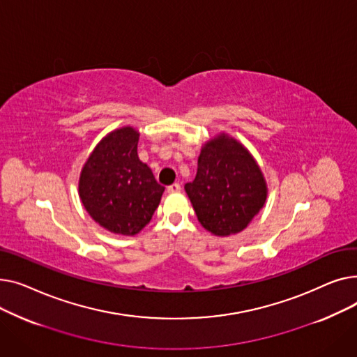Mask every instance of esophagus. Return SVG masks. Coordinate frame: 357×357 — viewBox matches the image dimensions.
I'll list each match as a JSON object with an SVG mask.
<instances>
[{
  "mask_svg": "<svg viewBox=\"0 0 357 357\" xmlns=\"http://www.w3.org/2000/svg\"><path fill=\"white\" fill-rule=\"evenodd\" d=\"M181 191V185L179 183H172L167 186V192L169 194H175V192H179Z\"/></svg>",
  "mask_w": 357,
  "mask_h": 357,
  "instance_id": "esophagus-1",
  "label": "esophagus"
}]
</instances>
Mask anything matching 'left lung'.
<instances>
[{"label":"left lung","mask_w":357,"mask_h":357,"mask_svg":"<svg viewBox=\"0 0 357 357\" xmlns=\"http://www.w3.org/2000/svg\"><path fill=\"white\" fill-rule=\"evenodd\" d=\"M201 226L226 237L245 230L261 210L268 186L249 150L227 135L204 144L197 176L185 183Z\"/></svg>","instance_id":"left-lung-1"}]
</instances>
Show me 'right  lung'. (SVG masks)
<instances>
[{"label": "right lung", "mask_w": 357, "mask_h": 357, "mask_svg": "<svg viewBox=\"0 0 357 357\" xmlns=\"http://www.w3.org/2000/svg\"><path fill=\"white\" fill-rule=\"evenodd\" d=\"M139 136L133 127L111 131L93 149L79 176L85 210L114 234H137L152 220L165 191L137 156Z\"/></svg>", "instance_id": "1"}]
</instances>
